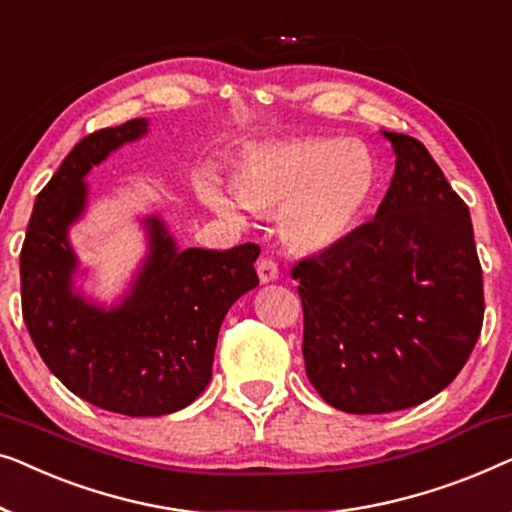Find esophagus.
<instances>
[{"mask_svg": "<svg viewBox=\"0 0 512 512\" xmlns=\"http://www.w3.org/2000/svg\"><path fill=\"white\" fill-rule=\"evenodd\" d=\"M257 276H259V283H262V285L273 283V280H278V276H280L278 264L269 257L259 259V262H257Z\"/></svg>", "mask_w": 512, "mask_h": 512, "instance_id": "obj_1", "label": "esophagus"}]
</instances>
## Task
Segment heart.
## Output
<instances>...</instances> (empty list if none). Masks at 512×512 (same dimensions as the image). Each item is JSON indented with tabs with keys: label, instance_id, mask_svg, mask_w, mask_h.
I'll return each mask as SVG.
<instances>
[{
	"label": "heart",
	"instance_id": "obj_1",
	"mask_svg": "<svg viewBox=\"0 0 512 512\" xmlns=\"http://www.w3.org/2000/svg\"><path fill=\"white\" fill-rule=\"evenodd\" d=\"M376 164L357 141L294 139L264 143L241 157L232 190L213 176L199 183V197L236 225L250 211H278V229L297 250L320 253L341 243L369 204Z\"/></svg>",
	"mask_w": 512,
	"mask_h": 512
}]
</instances>
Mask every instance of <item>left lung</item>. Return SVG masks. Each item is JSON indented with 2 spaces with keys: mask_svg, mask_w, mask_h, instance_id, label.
Instances as JSON below:
<instances>
[{
  "mask_svg": "<svg viewBox=\"0 0 512 512\" xmlns=\"http://www.w3.org/2000/svg\"><path fill=\"white\" fill-rule=\"evenodd\" d=\"M376 218L292 269L306 376L329 406L376 415L436 397L469 359L485 299L469 206L413 136Z\"/></svg>",
  "mask_w": 512,
  "mask_h": 512,
  "instance_id": "1",
  "label": "left lung"
}]
</instances>
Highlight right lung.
Masks as SVG:
<instances>
[{
	"label": "right lung",
	"instance_id": "add662e5",
	"mask_svg": "<svg viewBox=\"0 0 512 512\" xmlns=\"http://www.w3.org/2000/svg\"><path fill=\"white\" fill-rule=\"evenodd\" d=\"M148 134L134 118L85 136L39 192L20 253L23 318L53 376L111 413L160 417L199 397L232 304L259 285V246L178 248L160 215L141 220L148 253L111 306L76 287L81 271L69 229L88 208L92 167Z\"/></svg>",
	"mask_w": 512,
	"mask_h": 512
}]
</instances>
